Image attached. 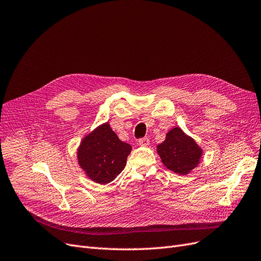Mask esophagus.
I'll list each match as a JSON object with an SVG mask.
<instances>
[{
  "label": "esophagus",
  "instance_id": "1",
  "mask_svg": "<svg viewBox=\"0 0 261 261\" xmlns=\"http://www.w3.org/2000/svg\"><path fill=\"white\" fill-rule=\"evenodd\" d=\"M138 144H139L140 146L147 147V146H149V145H150V140H149V138H147V137H145V138H140V139L138 140Z\"/></svg>",
  "mask_w": 261,
  "mask_h": 261
}]
</instances>
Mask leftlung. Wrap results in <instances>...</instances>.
<instances>
[{"mask_svg":"<svg viewBox=\"0 0 261 261\" xmlns=\"http://www.w3.org/2000/svg\"><path fill=\"white\" fill-rule=\"evenodd\" d=\"M156 152L164 167L178 175H186L198 167L203 153L195 139L177 126L167 133L163 143L156 146Z\"/></svg>","mask_w":261,"mask_h":261,"instance_id":"8db88e82","label":"left lung"}]
</instances>
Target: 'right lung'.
Here are the masks:
<instances>
[{"mask_svg":"<svg viewBox=\"0 0 261 261\" xmlns=\"http://www.w3.org/2000/svg\"><path fill=\"white\" fill-rule=\"evenodd\" d=\"M132 146L124 143L107 122L83 138L77 148V161L86 176L105 185L124 170Z\"/></svg>","mask_w":261,"mask_h":261,"instance_id":"add662e5","label":"right lung"}]
</instances>
